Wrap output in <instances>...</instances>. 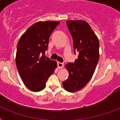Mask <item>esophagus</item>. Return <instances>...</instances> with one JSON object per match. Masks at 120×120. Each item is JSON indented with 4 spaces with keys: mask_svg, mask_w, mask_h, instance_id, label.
<instances>
[{
    "mask_svg": "<svg viewBox=\"0 0 120 120\" xmlns=\"http://www.w3.org/2000/svg\"><path fill=\"white\" fill-rule=\"evenodd\" d=\"M57 65H58V68H62L64 67V64L63 63H61V62H58L57 63Z\"/></svg>",
    "mask_w": 120,
    "mask_h": 120,
    "instance_id": "1",
    "label": "esophagus"
}]
</instances>
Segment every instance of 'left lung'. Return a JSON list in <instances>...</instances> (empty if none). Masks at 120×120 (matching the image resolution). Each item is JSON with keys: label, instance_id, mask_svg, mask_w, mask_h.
I'll list each match as a JSON object with an SVG mask.
<instances>
[{"label": "left lung", "instance_id": "1", "mask_svg": "<svg viewBox=\"0 0 120 120\" xmlns=\"http://www.w3.org/2000/svg\"><path fill=\"white\" fill-rule=\"evenodd\" d=\"M67 25L73 40L74 53L79 52L73 63L65 65L69 76L62 83L67 91L82 89L93 76L98 62L99 41L88 23L83 20H67Z\"/></svg>", "mask_w": 120, "mask_h": 120}]
</instances>
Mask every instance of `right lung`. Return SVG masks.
Masks as SVG:
<instances>
[{"label":"right lung","instance_id":"1","mask_svg":"<svg viewBox=\"0 0 120 120\" xmlns=\"http://www.w3.org/2000/svg\"><path fill=\"white\" fill-rule=\"evenodd\" d=\"M60 22H38L29 27L17 46L16 66L23 83L33 91L44 89L56 62L45 56L49 37Z\"/></svg>","mask_w":120,"mask_h":120}]
</instances>
